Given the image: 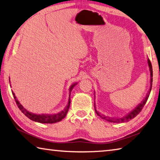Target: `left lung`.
<instances>
[{
  "mask_svg": "<svg viewBox=\"0 0 160 160\" xmlns=\"http://www.w3.org/2000/svg\"><path fill=\"white\" fill-rule=\"evenodd\" d=\"M148 67H149V70H150V89L149 91H148V93L146 94V96L145 98H144V99L142 100L141 103H139V104L136 106V107L133 109L132 110L131 112H129L128 114H126L124 117H108V116H106L104 115L103 114H101L97 110V108H96V102H94V108H95V111H96V114L98 115L100 117H101L102 119H105L106 121H108L109 122H113V123H124V122H127L130 121L132 119H133L134 117H136L138 114L140 113V112L141 111V110L142 109V108L144 107V105H145V103H146L147 100L148 99V97L150 96V91H151V89H152V64H151L150 61L149 60V58H148ZM95 93V92H94ZM96 98V97H95Z\"/></svg>",
  "mask_w": 160,
  "mask_h": 160,
  "instance_id": "obj_1",
  "label": "left lung"
}]
</instances>
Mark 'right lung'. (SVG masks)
<instances>
[{
  "label": "right lung",
  "instance_id": "1",
  "mask_svg": "<svg viewBox=\"0 0 160 160\" xmlns=\"http://www.w3.org/2000/svg\"><path fill=\"white\" fill-rule=\"evenodd\" d=\"M77 84V82L74 83L73 84L71 85L69 88V99H68V102L66 105V107L64 108L63 110L60 111V112L58 113H55V114H34L31 112H29L23 106H22L20 102H19V100L17 98V97L15 96V93H13V91L12 92V95L14 96V98H15L17 105H18V108H19V110L22 111V112L24 114H25V116H27L28 118L30 119L32 121H34L36 122H39L41 123V124H53V123H56V122H60L62 119H64V117H66L67 112H68L69 106H70V94H71V91L73 89V88Z\"/></svg>",
  "mask_w": 160,
  "mask_h": 160
}]
</instances>
